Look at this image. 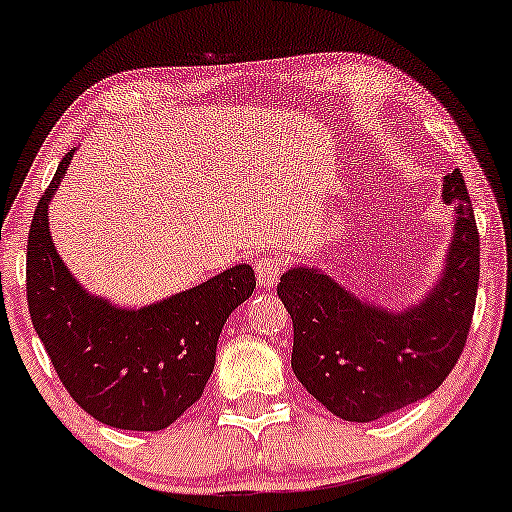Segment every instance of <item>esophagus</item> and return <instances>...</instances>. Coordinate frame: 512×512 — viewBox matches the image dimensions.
Segmentation results:
<instances>
[{"mask_svg": "<svg viewBox=\"0 0 512 512\" xmlns=\"http://www.w3.org/2000/svg\"><path fill=\"white\" fill-rule=\"evenodd\" d=\"M255 272H257V279H260V284L269 289V286H274L276 281H279L281 272H284V257L272 250L264 252V255L257 257Z\"/></svg>", "mask_w": 512, "mask_h": 512, "instance_id": "34e87169", "label": "esophagus"}]
</instances>
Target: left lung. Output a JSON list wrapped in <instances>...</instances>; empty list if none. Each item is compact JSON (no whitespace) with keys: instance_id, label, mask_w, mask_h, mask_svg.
Here are the masks:
<instances>
[{"instance_id":"1","label":"left lung","mask_w":512,"mask_h":512,"mask_svg":"<svg viewBox=\"0 0 512 512\" xmlns=\"http://www.w3.org/2000/svg\"><path fill=\"white\" fill-rule=\"evenodd\" d=\"M455 209L443 274L404 310L358 298L330 274L291 267L281 274V303L293 320L291 368L305 390L344 421L380 419L436 392L455 368L479 289V231L460 170L443 178Z\"/></svg>"}]
</instances>
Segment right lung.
Returning a JSON list of instances; mask_svg holds the SVG:
<instances>
[{
    "label": "right lung",
    "mask_w": 512,
    "mask_h": 512,
    "mask_svg": "<svg viewBox=\"0 0 512 512\" xmlns=\"http://www.w3.org/2000/svg\"><path fill=\"white\" fill-rule=\"evenodd\" d=\"M74 151L35 207L26 296L35 332L62 385L86 414L122 431H161L202 397L226 317L255 291L250 264L144 308L88 293L55 250L48 204Z\"/></svg>",
    "instance_id": "right-lung-1"
}]
</instances>
